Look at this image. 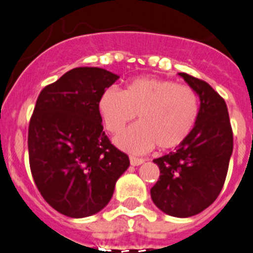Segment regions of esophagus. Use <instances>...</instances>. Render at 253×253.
Listing matches in <instances>:
<instances>
[{
  "mask_svg": "<svg viewBox=\"0 0 253 253\" xmlns=\"http://www.w3.org/2000/svg\"><path fill=\"white\" fill-rule=\"evenodd\" d=\"M129 162H131V166L137 167V166H141L142 163H144V159L143 158H137V157L131 156V157H129Z\"/></svg>",
  "mask_w": 253,
  "mask_h": 253,
  "instance_id": "34e87169",
  "label": "esophagus"
}]
</instances>
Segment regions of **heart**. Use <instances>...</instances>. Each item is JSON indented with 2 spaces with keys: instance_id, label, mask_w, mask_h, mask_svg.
<instances>
[{
  "instance_id": "heart-1",
  "label": "heart",
  "mask_w": 253,
  "mask_h": 253,
  "mask_svg": "<svg viewBox=\"0 0 253 253\" xmlns=\"http://www.w3.org/2000/svg\"><path fill=\"white\" fill-rule=\"evenodd\" d=\"M99 111L112 133H120L138 115L139 124L115 138L124 151L144 153L156 144L166 151L183 143L192 132L199 116V97L190 86L144 77L129 82L122 92L105 90Z\"/></svg>"
}]
</instances>
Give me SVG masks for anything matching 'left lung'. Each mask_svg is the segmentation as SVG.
<instances>
[{"mask_svg": "<svg viewBox=\"0 0 253 253\" xmlns=\"http://www.w3.org/2000/svg\"><path fill=\"white\" fill-rule=\"evenodd\" d=\"M178 75L199 96V116L175 151L153 161L161 175L151 189V197L166 214L189 217L202 212L219 197L234 137L225 100L208 83L185 73Z\"/></svg>", "mask_w": 253, "mask_h": 253, "instance_id": "8db88e82", "label": "left lung"}]
</instances>
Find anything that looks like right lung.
<instances>
[{
  "label": "right lung",
  "mask_w": 253,
  "mask_h": 253,
  "mask_svg": "<svg viewBox=\"0 0 253 253\" xmlns=\"http://www.w3.org/2000/svg\"><path fill=\"white\" fill-rule=\"evenodd\" d=\"M119 75L82 67L46 85L28 128L29 166L42 197L69 217H86L111 200L128 156L105 134L99 111L102 92Z\"/></svg>",
  "instance_id": "obj_1"
}]
</instances>
